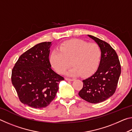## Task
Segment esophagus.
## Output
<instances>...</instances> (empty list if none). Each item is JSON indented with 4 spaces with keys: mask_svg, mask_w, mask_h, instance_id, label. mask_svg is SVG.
<instances>
[{
    "mask_svg": "<svg viewBox=\"0 0 132 132\" xmlns=\"http://www.w3.org/2000/svg\"><path fill=\"white\" fill-rule=\"evenodd\" d=\"M65 80H68V81H74L75 79H70V78H68V77H66L65 78Z\"/></svg>",
    "mask_w": 132,
    "mask_h": 132,
    "instance_id": "1",
    "label": "esophagus"
}]
</instances>
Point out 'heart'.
<instances>
[{
	"mask_svg": "<svg viewBox=\"0 0 132 132\" xmlns=\"http://www.w3.org/2000/svg\"><path fill=\"white\" fill-rule=\"evenodd\" d=\"M101 57V49L97 44L71 39L62 42L51 52L50 62L57 73L63 74L70 67L71 61L73 68L67 75L86 77L96 70Z\"/></svg>",
	"mask_w": 132,
	"mask_h": 132,
	"instance_id": "heart-1",
	"label": "heart"
}]
</instances>
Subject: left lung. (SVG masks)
Instances as JSON below:
<instances>
[{
    "instance_id": "1",
    "label": "left lung",
    "mask_w": 132,
    "mask_h": 132,
    "mask_svg": "<svg viewBox=\"0 0 132 132\" xmlns=\"http://www.w3.org/2000/svg\"><path fill=\"white\" fill-rule=\"evenodd\" d=\"M88 35L100 46L101 57L96 72L82 80L83 87L79 95L90 103L97 104L105 101L115 93L121 73V66L117 52L110 45L97 37Z\"/></svg>"
}]
</instances>
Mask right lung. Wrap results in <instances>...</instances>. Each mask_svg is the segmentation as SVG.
<instances>
[{"mask_svg":"<svg viewBox=\"0 0 132 132\" xmlns=\"http://www.w3.org/2000/svg\"><path fill=\"white\" fill-rule=\"evenodd\" d=\"M52 42H41L23 53L12 71V82L22 103L45 108L54 99L64 78L55 73L49 59Z\"/></svg>","mask_w":132,"mask_h":132,"instance_id":"1","label":"right lung"}]
</instances>
